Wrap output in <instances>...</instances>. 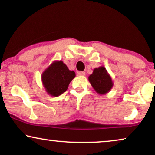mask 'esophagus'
<instances>
[{"instance_id": "1", "label": "esophagus", "mask_w": 155, "mask_h": 155, "mask_svg": "<svg viewBox=\"0 0 155 155\" xmlns=\"http://www.w3.org/2000/svg\"><path fill=\"white\" fill-rule=\"evenodd\" d=\"M77 75H79V76H83V75H85V72L78 71V72H77Z\"/></svg>"}]
</instances>
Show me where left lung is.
Segmentation results:
<instances>
[{"label": "left lung", "mask_w": 155, "mask_h": 155, "mask_svg": "<svg viewBox=\"0 0 155 155\" xmlns=\"http://www.w3.org/2000/svg\"><path fill=\"white\" fill-rule=\"evenodd\" d=\"M91 85L97 94H106L113 87L114 82L105 67L100 66L93 70V73L88 77Z\"/></svg>", "instance_id": "8db88e82"}]
</instances>
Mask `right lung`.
Masks as SVG:
<instances>
[{
	"label": "right lung",
	"mask_w": 155,
	"mask_h": 155,
	"mask_svg": "<svg viewBox=\"0 0 155 155\" xmlns=\"http://www.w3.org/2000/svg\"><path fill=\"white\" fill-rule=\"evenodd\" d=\"M75 73L70 71L62 61H54L41 74L42 84L47 94L58 97L68 90Z\"/></svg>",
	"instance_id": "right-lung-1"
}]
</instances>
